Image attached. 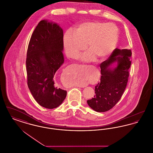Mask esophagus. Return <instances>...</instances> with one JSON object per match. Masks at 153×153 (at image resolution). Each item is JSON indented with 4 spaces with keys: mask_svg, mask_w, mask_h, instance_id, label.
<instances>
[{
    "mask_svg": "<svg viewBox=\"0 0 153 153\" xmlns=\"http://www.w3.org/2000/svg\"><path fill=\"white\" fill-rule=\"evenodd\" d=\"M86 86H85V85H79V86H77V87L79 88H84Z\"/></svg>",
    "mask_w": 153,
    "mask_h": 153,
    "instance_id": "obj_1",
    "label": "esophagus"
}]
</instances>
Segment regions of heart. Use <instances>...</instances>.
I'll list each match as a JSON object with an SVG mask.
<instances>
[{
    "label": "heart",
    "mask_w": 153,
    "mask_h": 153,
    "mask_svg": "<svg viewBox=\"0 0 153 153\" xmlns=\"http://www.w3.org/2000/svg\"><path fill=\"white\" fill-rule=\"evenodd\" d=\"M119 31L111 23L85 22L75 30H68L63 37L66 54L71 58H77L80 52L88 46L91 49L86 51L82 59L86 61H94L98 57L101 59L111 55L116 49L119 41ZM87 80H80L78 85L86 84Z\"/></svg>",
    "instance_id": "1"
}]
</instances>
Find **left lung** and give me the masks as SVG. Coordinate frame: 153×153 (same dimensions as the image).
I'll return each instance as SVG.
<instances>
[{"label": "left lung", "mask_w": 153, "mask_h": 153, "mask_svg": "<svg viewBox=\"0 0 153 153\" xmlns=\"http://www.w3.org/2000/svg\"><path fill=\"white\" fill-rule=\"evenodd\" d=\"M130 49H115L109 58L100 64L101 78L95 86V94L88 100V105L96 112H105L119 101L127 86L131 66ZM117 63L115 67L113 63Z\"/></svg>", "instance_id": "obj_1"}]
</instances>
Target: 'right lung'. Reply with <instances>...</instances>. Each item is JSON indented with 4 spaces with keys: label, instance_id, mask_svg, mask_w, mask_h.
Segmentation results:
<instances>
[{
    "label": "right lung",
    "instance_id": "obj_1",
    "mask_svg": "<svg viewBox=\"0 0 153 153\" xmlns=\"http://www.w3.org/2000/svg\"><path fill=\"white\" fill-rule=\"evenodd\" d=\"M63 34L57 23L42 20L32 34L27 51L28 87L36 102L48 109L61 105L67 94L58 88L54 80L64 62Z\"/></svg>",
    "mask_w": 153,
    "mask_h": 153
}]
</instances>
